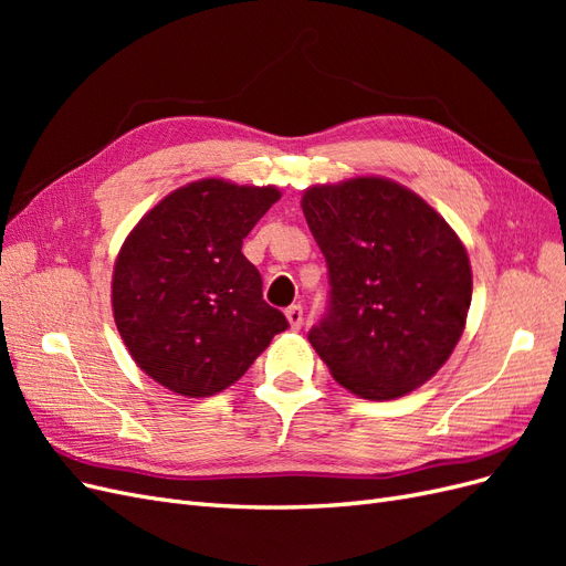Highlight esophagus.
I'll return each instance as SVG.
<instances>
[{
  "mask_svg": "<svg viewBox=\"0 0 566 566\" xmlns=\"http://www.w3.org/2000/svg\"><path fill=\"white\" fill-rule=\"evenodd\" d=\"M285 316H287V321H290V328H293V331H300V328H302L304 312H302V306H300V304L287 306V310H285Z\"/></svg>",
  "mask_w": 566,
  "mask_h": 566,
  "instance_id": "34e87169",
  "label": "esophagus"
}]
</instances>
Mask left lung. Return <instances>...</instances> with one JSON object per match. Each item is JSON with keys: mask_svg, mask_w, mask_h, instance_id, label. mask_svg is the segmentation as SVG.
<instances>
[{"mask_svg": "<svg viewBox=\"0 0 566 566\" xmlns=\"http://www.w3.org/2000/svg\"><path fill=\"white\" fill-rule=\"evenodd\" d=\"M302 212L328 266V310L310 342L333 378L370 401L424 385L458 345L472 300L453 229L380 177L314 186Z\"/></svg>", "mask_w": 566, "mask_h": 566, "instance_id": "obj_1", "label": "left lung"}]
</instances>
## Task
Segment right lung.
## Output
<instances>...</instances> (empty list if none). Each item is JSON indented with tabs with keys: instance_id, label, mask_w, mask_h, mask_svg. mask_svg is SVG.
Returning a JSON list of instances; mask_svg holds the SVG:
<instances>
[{
	"instance_id": "1",
	"label": "right lung",
	"mask_w": 566,
	"mask_h": 566,
	"mask_svg": "<svg viewBox=\"0 0 566 566\" xmlns=\"http://www.w3.org/2000/svg\"><path fill=\"white\" fill-rule=\"evenodd\" d=\"M279 198L273 186L202 179L169 193L127 235L113 271L115 325L163 387L212 397L287 328L243 254V238Z\"/></svg>"
}]
</instances>
